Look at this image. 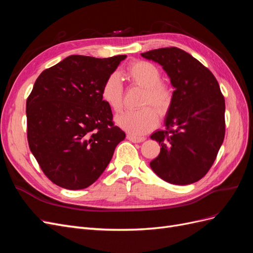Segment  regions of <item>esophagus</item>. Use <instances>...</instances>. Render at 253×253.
<instances>
[{
	"instance_id": "34e87169",
	"label": "esophagus",
	"mask_w": 253,
	"mask_h": 253,
	"mask_svg": "<svg viewBox=\"0 0 253 253\" xmlns=\"http://www.w3.org/2000/svg\"><path fill=\"white\" fill-rule=\"evenodd\" d=\"M126 138L129 141H132V142H142V141L145 140L144 137H137V136H134L132 134H127L126 135Z\"/></svg>"
}]
</instances>
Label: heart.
<instances>
[{"label": "heart", "mask_w": 253, "mask_h": 253, "mask_svg": "<svg viewBox=\"0 0 253 253\" xmlns=\"http://www.w3.org/2000/svg\"><path fill=\"white\" fill-rule=\"evenodd\" d=\"M126 77L134 85L144 88L140 102L144 108L124 112L116 118V124L132 135L147 134L158 122L157 114L150 107L153 106L160 116H165L172 103V90L168 84L160 81L162 73L159 68L147 61H135L129 64ZM101 98L113 112L121 111L124 106V85L118 74L113 73L105 79L101 87Z\"/></svg>", "instance_id": "obj_1"}]
</instances>
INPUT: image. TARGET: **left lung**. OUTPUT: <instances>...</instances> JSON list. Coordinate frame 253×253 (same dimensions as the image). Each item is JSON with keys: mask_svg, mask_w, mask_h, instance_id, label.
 I'll use <instances>...</instances> for the list:
<instances>
[{"mask_svg": "<svg viewBox=\"0 0 253 253\" xmlns=\"http://www.w3.org/2000/svg\"><path fill=\"white\" fill-rule=\"evenodd\" d=\"M163 66L172 86L165 131L151 135L160 144L150 163L160 178L190 185L208 173L225 138V98L213 74L190 53L165 47L141 53Z\"/></svg>", "mask_w": 253, "mask_h": 253, "instance_id": "8db88e82", "label": "left lung"}]
</instances>
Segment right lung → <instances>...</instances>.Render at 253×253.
<instances>
[{"label":"right lung","mask_w":253,"mask_h":253,"mask_svg":"<svg viewBox=\"0 0 253 253\" xmlns=\"http://www.w3.org/2000/svg\"><path fill=\"white\" fill-rule=\"evenodd\" d=\"M126 55H73L41 73L26 101L29 149L57 186L80 190L105 170L126 133L101 98L105 79Z\"/></svg>","instance_id":"1"}]
</instances>
